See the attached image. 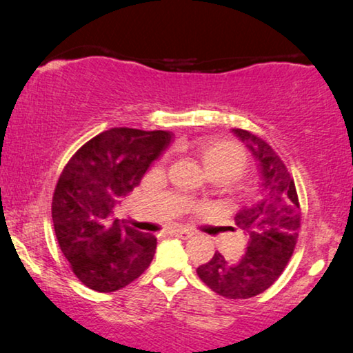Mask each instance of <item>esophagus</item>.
Returning <instances> with one entry per match:
<instances>
[{
    "instance_id": "34e87169",
    "label": "esophagus",
    "mask_w": 353,
    "mask_h": 353,
    "mask_svg": "<svg viewBox=\"0 0 353 353\" xmlns=\"http://www.w3.org/2000/svg\"><path fill=\"white\" fill-rule=\"evenodd\" d=\"M170 233H172L173 236H178V238H181V239H188V238H191V236H192V231H190V230H185V228H176V230H172Z\"/></svg>"
}]
</instances>
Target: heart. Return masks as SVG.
I'll return each mask as SVG.
<instances>
[{
    "mask_svg": "<svg viewBox=\"0 0 353 353\" xmlns=\"http://www.w3.org/2000/svg\"><path fill=\"white\" fill-rule=\"evenodd\" d=\"M196 156L209 176L216 181H230L243 175L248 167V157L241 146L225 139H210L201 143L196 149ZM194 196H202V190H196Z\"/></svg>",
    "mask_w": 353,
    "mask_h": 353,
    "instance_id": "b5f03b06",
    "label": "heart"
}]
</instances>
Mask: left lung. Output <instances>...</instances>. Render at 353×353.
<instances>
[{
	"label": "left lung",
	"mask_w": 353,
	"mask_h": 353,
	"mask_svg": "<svg viewBox=\"0 0 353 353\" xmlns=\"http://www.w3.org/2000/svg\"><path fill=\"white\" fill-rule=\"evenodd\" d=\"M231 132L259 162L262 199L243 207L234 216L236 228L243 231L248 243L243 257L228 260L215 252L196 272L220 296L249 299L267 291L286 268L299 238L301 205L291 173L272 146L245 130Z\"/></svg>",
	"instance_id": "1"
}]
</instances>
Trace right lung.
I'll return each instance as SVG.
<instances>
[{
	"instance_id": "add662e5",
	"label": "right lung",
	"mask_w": 353,
	"mask_h": 353,
	"mask_svg": "<svg viewBox=\"0 0 353 353\" xmlns=\"http://www.w3.org/2000/svg\"><path fill=\"white\" fill-rule=\"evenodd\" d=\"M173 133L110 128L91 138L62 170L52 196L57 243L86 288L114 292L152 262L157 239L114 219L120 199L137 188Z\"/></svg>"
}]
</instances>
